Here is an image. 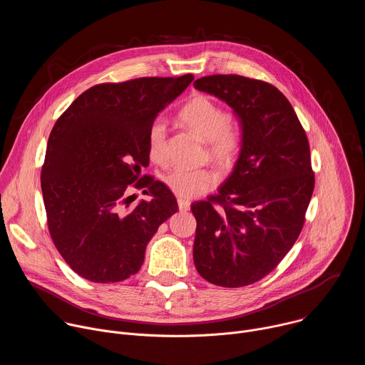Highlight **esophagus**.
<instances>
[{"instance_id": "1", "label": "esophagus", "mask_w": 365, "mask_h": 365, "mask_svg": "<svg viewBox=\"0 0 365 365\" xmlns=\"http://www.w3.org/2000/svg\"><path fill=\"white\" fill-rule=\"evenodd\" d=\"M178 205H179V210L182 212H186L189 207H190V200L189 199H185V197H179L178 199Z\"/></svg>"}]
</instances>
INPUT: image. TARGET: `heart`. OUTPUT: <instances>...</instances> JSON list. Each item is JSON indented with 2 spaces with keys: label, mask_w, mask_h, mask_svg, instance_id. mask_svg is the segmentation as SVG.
<instances>
[{
  "label": "heart",
  "mask_w": 365,
  "mask_h": 365,
  "mask_svg": "<svg viewBox=\"0 0 365 365\" xmlns=\"http://www.w3.org/2000/svg\"><path fill=\"white\" fill-rule=\"evenodd\" d=\"M187 128L206 143L207 153L221 165H231L241 150V127L228 113L206 95L193 96L179 113ZM166 121L155 120L147 135V150L154 163H166ZM218 173L211 168H176L165 176L168 187L180 197H193L214 187Z\"/></svg>",
  "instance_id": "b5f03b06"
}]
</instances>
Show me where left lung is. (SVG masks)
I'll return each instance as SVG.
<instances>
[{"label": "left lung", "instance_id": "obj_1", "mask_svg": "<svg viewBox=\"0 0 365 365\" xmlns=\"http://www.w3.org/2000/svg\"><path fill=\"white\" fill-rule=\"evenodd\" d=\"M234 110L242 131L240 158L217 195L193 202V262L222 287L252 284L272 273L296 242L315 187L306 133L272 83L240 75L195 81Z\"/></svg>", "mask_w": 365, "mask_h": 365}]
</instances>
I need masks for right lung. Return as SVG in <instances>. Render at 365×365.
<instances>
[{
  "label": "right lung",
  "mask_w": 365,
  "mask_h": 365,
  "mask_svg": "<svg viewBox=\"0 0 365 365\" xmlns=\"http://www.w3.org/2000/svg\"><path fill=\"white\" fill-rule=\"evenodd\" d=\"M193 81L137 78L99 83L58 118L47 141L41 192L51 240L69 267L93 283L135 274L148 241L178 212L170 189L153 176L147 135L158 114ZM130 187L153 199L128 210Z\"/></svg>",
  "instance_id": "1"
}]
</instances>
